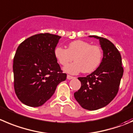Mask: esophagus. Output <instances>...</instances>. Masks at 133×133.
Instances as JSON below:
<instances>
[{"mask_svg":"<svg viewBox=\"0 0 133 133\" xmlns=\"http://www.w3.org/2000/svg\"><path fill=\"white\" fill-rule=\"evenodd\" d=\"M75 78V77H73V76L69 75H67V78H68V79H69V80L72 79V78Z\"/></svg>","mask_w":133,"mask_h":133,"instance_id":"esophagus-1","label":"esophagus"}]
</instances>
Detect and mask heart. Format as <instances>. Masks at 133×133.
Listing matches in <instances>:
<instances>
[{"mask_svg": "<svg viewBox=\"0 0 133 133\" xmlns=\"http://www.w3.org/2000/svg\"><path fill=\"white\" fill-rule=\"evenodd\" d=\"M55 56L59 64L65 66L74 59L73 64L65 68V71L71 74H77L82 71L89 73L94 71L100 65L103 52L98 45H91L87 42L76 40L69 43L68 49L57 46L55 49Z\"/></svg>", "mask_w": 133, "mask_h": 133, "instance_id": "1", "label": "heart"}]
</instances>
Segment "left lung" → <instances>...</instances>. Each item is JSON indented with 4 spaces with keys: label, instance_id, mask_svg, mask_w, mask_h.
Listing matches in <instances>:
<instances>
[{
    "label": "left lung",
    "instance_id": "obj_1",
    "mask_svg": "<svg viewBox=\"0 0 133 133\" xmlns=\"http://www.w3.org/2000/svg\"><path fill=\"white\" fill-rule=\"evenodd\" d=\"M89 37L99 39L103 58L96 70L86 77H78L81 87L74 96L83 109L95 110L107 106L117 95L123 68L120 53L111 42L97 36Z\"/></svg>",
    "mask_w": 133,
    "mask_h": 133
}]
</instances>
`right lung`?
Instances as JSON below:
<instances>
[{
    "label": "right lung",
    "instance_id": "obj_1",
    "mask_svg": "<svg viewBox=\"0 0 133 133\" xmlns=\"http://www.w3.org/2000/svg\"><path fill=\"white\" fill-rule=\"evenodd\" d=\"M61 37L38 34L23 41L14 56V89L18 99L32 107L42 106L51 97L56 86L66 79L55 49Z\"/></svg>",
    "mask_w": 133,
    "mask_h": 133
}]
</instances>
